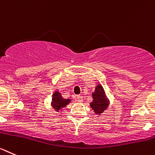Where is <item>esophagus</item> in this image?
Returning a JSON list of instances; mask_svg holds the SVG:
<instances>
[{"instance_id":"esophagus-1","label":"esophagus","mask_w":155,"mask_h":155,"mask_svg":"<svg viewBox=\"0 0 155 155\" xmlns=\"http://www.w3.org/2000/svg\"><path fill=\"white\" fill-rule=\"evenodd\" d=\"M83 97L82 96H77L76 97V101H78L79 103H82L83 102Z\"/></svg>"}]
</instances>
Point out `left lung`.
<instances>
[{"label": "left lung", "mask_w": 155, "mask_h": 155, "mask_svg": "<svg viewBox=\"0 0 155 155\" xmlns=\"http://www.w3.org/2000/svg\"><path fill=\"white\" fill-rule=\"evenodd\" d=\"M92 96H93V102L90 103V106L96 114H101L105 110L107 107L105 93L101 85H98L96 87V90Z\"/></svg>", "instance_id": "8db88e82"}]
</instances>
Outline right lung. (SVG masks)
<instances>
[{
	"label": "right lung",
	"instance_id": "right-lung-1",
	"mask_svg": "<svg viewBox=\"0 0 155 155\" xmlns=\"http://www.w3.org/2000/svg\"><path fill=\"white\" fill-rule=\"evenodd\" d=\"M70 102L69 99H63L58 92H55L52 96V107L58 111L62 107H65Z\"/></svg>",
	"mask_w": 155,
	"mask_h": 155
}]
</instances>
